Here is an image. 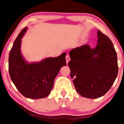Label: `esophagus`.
Returning a JSON list of instances; mask_svg holds the SVG:
<instances>
[{
	"label": "esophagus",
	"mask_w": 124,
	"mask_h": 124,
	"mask_svg": "<svg viewBox=\"0 0 124 124\" xmlns=\"http://www.w3.org/2000/svg\"><path fill=\"white\" fill-rule=\"evenodd\" d=\"M69 61H70V57H69V55H66V63L68 64V62H69Z\"/></svg>",
	"instance_id": "obj_1"
}]
</instances>
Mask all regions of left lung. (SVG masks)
Masks as SVG:
<instances>
[{"instance_id":"obj_1","label":"left lung","mask_w":124,"mask_h":124,"mask_svg":"<svg viewBox=\"0 0 124 124\" xmlns=\"http://www.w3.org/2000/svg\"><path fill=\"white\" fill-rule=\"evenodd\" d=\"M95 48L85 45L69 52L68 65L76 92L81 96L97 99L111 87L118 72L117 55L107 35L97 31Z\"/></svg>"}]
</instances>
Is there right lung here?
<instances>
[{
    "label": "right lung",
    "mask_w": 124,
    "mask_h": 124,
    "mask_svg": "<svg viewBox=\"0 0 124 124\" xmlns=\"http://www.w3.org/2000/svg\"><path fill=\"white\" fill-rule=\"evenodd\" d=\"M27 29L25 27L21 31L10 51L8 72L13 83L23 96L31 99H42L50 94L61 68L66 65V53L39 62H27L21 52V39Z\"/></svg>",
    "instance_id": "right-lung-1"
}]
</instances>
